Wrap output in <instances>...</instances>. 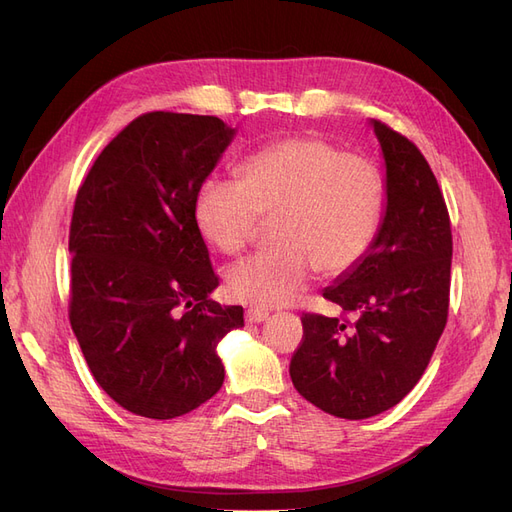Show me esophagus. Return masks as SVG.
<instances>
[{
  "mask_svg": "<svg viewBox=\"0 0 512 512\" xmlns=\"http://www.w3.org/2000/svg\"><path fill=\"white\" fill-rule=\"evenodd\" d=\"M267 318H269L267 309H260V307H247L245 309V322L258 324V322H265Z\"/></svg>",
  "mask_w": 512,
  "mask_h": 512,
  "instance_id": "34e87169",
  "label": "esophagus"
}]
</instances>
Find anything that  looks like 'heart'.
I'll list each match as a JSON object with an SVG mask.
<instances>
[{"instance_id":"1","label":"heart","mask_w":512,"mask_h":512,"mask_svg":"<svg viewBox=\"0 0 512 512\" xmlns=\"http://www.w3.org/2000/svg\"><path fill=\"white\" fill-rule=\"evenodd\" d=\"M239 181L211 177L194 198V222L215 250L239 254L271 222L269 252L226 273L232 297L280 307L307 288L312 273H350L376 243L384 207L382 170L322 136L275 138L237 168Z\"/></svg>"}]
</instances>
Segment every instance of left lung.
<instances>
[{"mask_svg":"<svg viewBox=\"0 0 512 512\" xmlns=\"http://www.w3.org/2000/svg\"><path fill=\"white\" fill-rule=\"evenodd\" d=\"M386 213L376 243L322 297L342 316L303 314L290 378L307 401L348 421L397 406L421 380L448 318L453 235L436 175L382 121Z\"/></svg>","mask_w":512,"mask_h":512,"instance_id":"obj_1","label":"left lung"}]
</instances>
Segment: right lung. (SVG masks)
<instances>
[{
	"label": "right lung",
	"instance_id": "obj_1",
	"mask_svg": "<svg viewBox=\"0 0 512 512\" xmlns=\"http://www.w3.org/2000/svg\"><path fill=\"white\" fill-rule=\"evenodd\" d=\"M232 134L213 115L145 113L76 192L70 324L96 382L132 414H188L224 382L215 346L243 327V307L207 299L220 277L194 198Z\"/></svg>",
	"mask_w": 512,
	"mask_h": 512
}]
</instances>
